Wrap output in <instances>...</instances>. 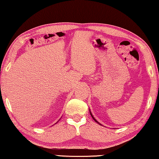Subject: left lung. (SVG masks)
Returning <instances> with one entry per match:
<instances>
[{
  "mask_svg": "<svg viewBox=\"0 0 159 159\" xmlns=\"http://www.w3.org/2000/svg\"><path fill=\"white\" fill-rule=\"evenodd\" d=\"M90 113H91V115L92 118H93V120H95V121H97V123H99V122H98V121H97V120H96V119H94V117H93V115H92V114H91V112H90ZM99 125H100V124H99Z\"/></svg>",
  "mask_w": 159,
  "mask_h": 159,
  "instance_id": "1",
  "label": "left lung"
}]
</instances>
